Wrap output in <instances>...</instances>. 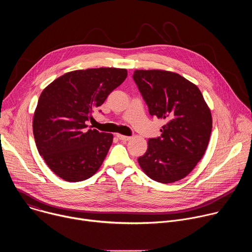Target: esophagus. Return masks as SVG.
Segmentation results:
<instances>
[{
    "label": "esophagus",
    "mask_w": 252,
    "mask_h": 252,
    "mask_svg": "<svg viewBox=\"0 0 252 252\" xmlns=\"http://www.w3.org/2000/svg\"><path fill=\"white\" fill-rule=\"evenodd\" d=\"M117 136L121 139V140H124V141H127V140H129L131 137L130 136H126V135H123V134H120V133H118L117 134Z\"/></svg>",
    "instance_id": "obj_1"
}]
</instances>
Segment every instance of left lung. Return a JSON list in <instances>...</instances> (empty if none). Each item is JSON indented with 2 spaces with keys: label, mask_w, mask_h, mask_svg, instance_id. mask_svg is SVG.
Masks as SVG:
<instances>
[{
  "label": "left lung",
  "mask_w": 252,
  "mask_h": 252,
  "mask_svg": "<svg viewBox=\"0 0 252 252\" xmlns=\"http://www.w3.org/2000/svg\"><path fill=\"white\" fill-rule=\"evenodd\" d=\"M133 80L150 114L165 125L148 151L137 158L140 168L160 184L185 178L202 158L212 128L209 106L193 83L173 71L135 69Z\"/></svg>",
  "instance_id": "1"
}]
</instances>
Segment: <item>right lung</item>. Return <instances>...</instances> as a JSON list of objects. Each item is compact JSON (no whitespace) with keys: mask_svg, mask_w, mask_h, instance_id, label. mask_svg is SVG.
Masks as SVG:
<instances>
[{"mask_svg":"<svg viewBox=\"0 0 252 252\" xmlns=\"http://www.w3.org/2000/svg\"><path fill=\"white\" fill-rule=\"evenodd\" d=\"M126 76V68L77 69L42 92L32 118L35 146L50 169L65 182L85 181L102 164L114 135L88 129L87 122Z\"/></svg>","mask_w":252,"mask_h":252,"instance_id":"add662e5","label":"right lung"}]
</instances>
